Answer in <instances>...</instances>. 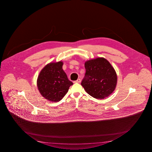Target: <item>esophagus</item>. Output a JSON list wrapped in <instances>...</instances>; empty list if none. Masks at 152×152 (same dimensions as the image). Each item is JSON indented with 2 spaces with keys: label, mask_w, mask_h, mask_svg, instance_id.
Returning a JSON list of instances; mask_svg holds the SVG:
<instances>
[{
  "label": "esophagus",
  "mask_w": 152,
  "mask_h": 152,
  "mask_svg": "<svg viewBox=\"0 0 152 152\" xmlns=\"http://www.w3.org/2000/svg\"><path fill=\"white\" fill-rule=\"evenodd\" d=\"M81 82V80H80V79H78L77 80H76V81H75L74 83H80Z\"/></svg>",
  "instance_id": "obj_1"
}]
</instances>
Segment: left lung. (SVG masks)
<instances>
[{"label":"left lung","instance_id":"1","mask_svg":"<svg viewBox=\"0 0 152 152\" xmlns=\"http://www.w3.org/2000/svg\"><path fill=\"white\" fill-rule=\"evenodd\" d=\"M86 72L81 85L94 98L104 99L115 89L117 75L115 69L107 59L103 57L85 62Z\"/></svg>","mask_w":152,"mask_h":152}]
</instances>
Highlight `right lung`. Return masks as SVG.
Here are the masks:
<instances>
[{"label":"right lung","instance_id":"add662e5","mask_svg":"<svg viewBox=\"0 0 152 152\" xmlns=\"http://www.w3.org/2000/svg\"><path fill=\"white\" fill-rule=\"evenodd\" d=\"M63 63H50L40 72L37 87L41 95L47 100L59 102L67 93L73 83L62 69Z\"/></svg>","mask_w":152,"mask_h":152}]
</instances>
